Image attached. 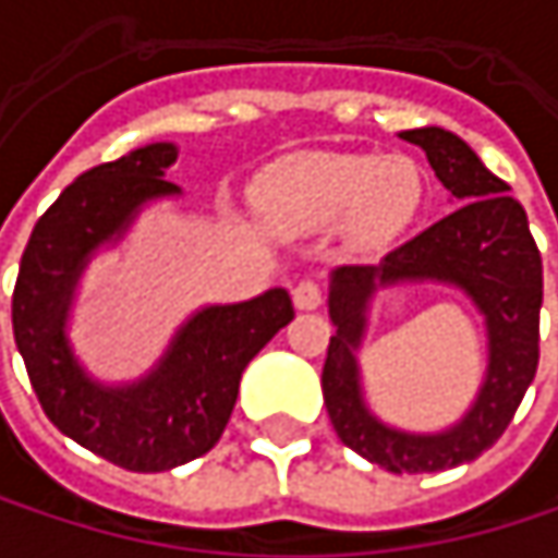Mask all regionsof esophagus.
I'll list each match as a JSON object with an SVG mask.
<instances>
[{"mask_svg": "<svg viewBox=\"0 0 558 558\" xmlns=\"http://www.w3.org/2000/svg\"><path fill=\"white\" fill-rule=\"evenodd\" d=\"M293 303H296V310H316L323 303V287L316 280L303 278L293 287Z\"/></svg>", "mask_w": 558, "mask_h": 558, "instance_id": "34e87169", "label": "esophagus"}]
</instances>
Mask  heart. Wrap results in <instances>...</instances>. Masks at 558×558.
Segmentation results:
<instances>
[{
  "instance_id": "b5f03b06",
  "label": "heart",
  "mask_w": 558,
  "mask_h": 558,
  "mask_svg": "<svg viewBox=\"0 0 558 558\" xmlns=\"http://www.w3.org/2000/svg\"><path fill=\"white\" fill-rule=\"evenodd\" d=\"M420 199V170L400 155H313L271 170L258 186V209L271 229L300 235L349 219L362 245L397 239Z\"/></svg>"
}]
</instances>
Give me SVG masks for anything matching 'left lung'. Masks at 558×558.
Wrapping results in <instances>:
<instances>
[{
	"mask_svg": "<svg viewBox=\"0 0 558 558\" xmlns=\"http://www.w3.org/2000/svg\"><path fill=\"white\" fill-rule=\"evenodd\" d=\"M426 151L429 168L459 199V209L390 248L378 265H345L332 275L329 316L336 336L326 349L323 400L339 439L388 472H442L478 459L504 436L539 362L543 262L523 206L501 177L446 129L400 132ZM446 279L462 286L489 316V378L470 416L449 434L410 437L378 424L357 397L354 345L364 328L367 300L397 279Z\"/></svg>",
	"mask_w": 558,
	"mask_h": 558,
	"instance_id": "8db88e82",
	"label": "left lung"
}]
</instances>
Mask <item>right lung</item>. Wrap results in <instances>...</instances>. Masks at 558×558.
Returning a JSON list of instances; mask_svg holds the SVG:
<instances>
[{
	"mask_svg": "<svg viewBox=\"0 0 558 558\" xmlns=\"http://www.w3.org/2000/svg\"><path fill=\"white\" fill-rule=\"evenodd\" d=\"M173 158V145H148L76 177L35 222L12 290L15 345L48 420L129 472H168L209 452L232 416L245 365L293 319L278 287L196 313L168 359L132 388H99L80 372L63 339L70 290L86 255L122 232L145 199L177 193L165 180Z\"/></svg>",
	"mask_w": 558,
	"mask_h": 558,
	"instance_id": "right-lung-1",
	"label": "right lung"
}]
</instances>
